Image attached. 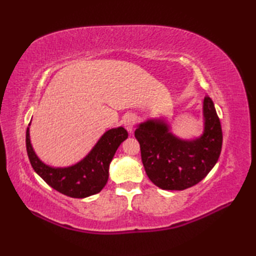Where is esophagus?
Wrapping results in <instances>:
<instances>
[{
  "mask_svg": "<svg viewBox=\"0 0 256 256\" xmlns=\"http://www.w3.org/2000/svg\"><path fill=\"white\" fill-rule=\"evenodd\" d=\"M135 123H136V116H133V114H128V116H125L123 120L124 128H126L130 133H132L133 128L135 126Z\"/></svg>",
  "mask_w": 256,
  "mask_h": 256,
  "instance_id": "obj_1",
  "label": "esophagus"
}]
</instances>
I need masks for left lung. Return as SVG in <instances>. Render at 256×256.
Masks as SVG:
<instances>
[{"label":"left lung","instance_id":"left-lung-1","mask_svg":"<svg viewBox=\"0 0 256 256\" xmlns=\"http://www.w3.org/2000/svg\"><path fill=\"white\" fill-rule=\"evenodd\" d=\"M204 131L184 140L170 132L162 120H148L135 130L140 156L150 182L164 190L192 187L208 175L221 153L222 130L210 96L204 100Z\"/></svg>","mask_w":256,"mask_h":256}]
</instances>
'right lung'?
<instances>
[{"label": "right lung", "instance_id": "right-lung-1", "mask_svg": "<svg viewBox=\"0 0 256 256\" xmlns=\"http://www.w3.org/2000/svg\"><path fill=\"white\" fill-rule=\"evenodd\" d=\"M128 134L123 128H111L77 164L55 168L44 164L32 150L30 128L26 131V150L32 167L52 188L72 198H86L100 192L108 178V166L118 148Z\"/></svg>", "mask_w": 256, "mask_h": 256}]
</instances>
